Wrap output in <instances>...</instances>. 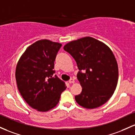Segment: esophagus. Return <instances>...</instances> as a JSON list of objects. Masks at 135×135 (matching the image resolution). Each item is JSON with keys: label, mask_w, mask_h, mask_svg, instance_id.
I'll return each instance as SVG.
<instances>
[{"label": "esophagus", "mask_w": 135, "mask_h": 135, "mask_svg": "<svg viewBox=\"0 0 135 135\" xmlns=\"http://www.w3.org/2000/svg\"><path fill=\"white\" fill-rule=\"evenodd\" d=\"M74 82H75V80H74V79H73V78H71V79L69 80V84H73Z\"/></svg>", "instance_id": "esophagus-1"}]
</instances>
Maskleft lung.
<instances>
[{"label": "left lung", "mask_w": 135, "mask_h": 135, "mask_svg": "<svg viewBox=\"0 0 135 135\" xmlns=\"http://www.w3.org/2000/svg\"><path fill=\"white\" fill-rule=\"evenodd\" d=\"M75 60L79 71L77 78L82 87L75 96L85 108L100 107L111 98L117 85L118 65L108 46L91 37L73 41L64 46Z\"/></svg>", "instance_id": "left-lung-1"}]
</instances>
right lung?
<instances>
[{"label": "right lung", "mask_w": 135, "mask_h": 135, "mask_svg": "<svg viewBox=\"0 0 135 135\" xmlns=\"http://www.w3.org/2000/svg\"><path fill=\"white\" fill-rule=\"evenodd\" d=\"M61 46L48 39L37 41L27 48L16 66L15 76L20 93L37 111L54 108L66 89L64 81L54 75V62Z\"/></svg>", "instance_id": "right-lung-1"}]
</instances>
